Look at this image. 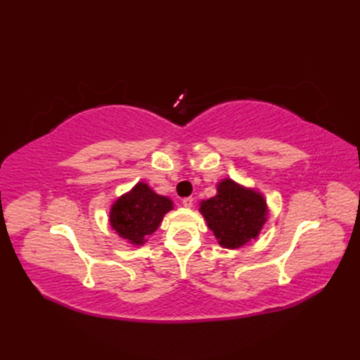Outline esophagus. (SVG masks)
Returning <instances> with one entry per match:
<instances>
[{
    "mask_svg": "<svg viewBox=\"0 0 360 360\" xmlns=\"http://www.w3.org/2000/svg\"><path fill=\"white\" fill-rule=\"evenodd\" d=\"M181 202H183L184 207H192L193 205V198L192 197H186V198L181 200Z\"/></svg>",
    "mask_w": 360,
    "mask_h": 360,
    "instance_id": "1",
    "label": "esophagus"
}]
</instances>
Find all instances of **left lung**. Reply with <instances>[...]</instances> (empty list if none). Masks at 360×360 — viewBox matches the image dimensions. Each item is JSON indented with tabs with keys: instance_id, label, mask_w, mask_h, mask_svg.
<instances>
[{
	"instance_id": "left-lung-1",
	"label": "left lung",
	"mask_w": 360,
	"mask_h": 360,
	"mask_svg": "<svg viewBox=\"0 0 360 360\" xmlns=\"http://www.w3.org/2000/svg\"><path fill=\"white\" fill-rule=\"evenodd\" d=\"M200 212L224 248H240L255 238L266 222V201L233 180L217 184V195L201 202Z\"/></svg>"
}]
</instances>
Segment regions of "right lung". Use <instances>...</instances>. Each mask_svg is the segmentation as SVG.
<instances>
[{
	"instance_id": "obj_1",
	"label": "right lung",
	"mask_w": 360,
	"mask_h": 360,
	"mask_svg": "<svg viewBox=\"0 0 360 360\" xmlns=\"http://www.w3.org/2000/svg\"><path fill=\"white\" fill-rule=\"evenodd\" d=\"M172 209V201L138 183L129 193L118 198L111 209V226L130 243L143 245L144 237L153 234L163 214Z\"/></svg>"
}]
</instances>
